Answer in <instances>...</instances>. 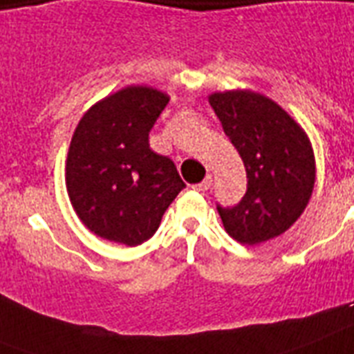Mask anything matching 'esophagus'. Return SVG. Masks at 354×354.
I'll return each mask as SVG.
<instances>
[{
    "instance_id": "1",
    "label": "esophagus",
    "mask_w": 354,
    "mask_h": 354,
    "mask_svg": "<svg viewBox=\"0 0 354 354\" xmlns=\"http://www.w3.org/2000/svg\"><path fill=\"white\" fill-rule=\"evenodd\" d=\"M211 185H212V176H207L202 183L194 185V189H196V191H200V192H207L209 189H211Z\"/></svg>"
}]
</instances>
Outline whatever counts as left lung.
<instances>
[{"mask_svg": "<svg viewBox=\"0 0 354 354\" xmlns=\"http://www.w3.org/2000/svg\"><path fill=\"white\" fill-rule=\"evenodd\" d=\"M209 103L247 172L242 202L218 205L225 231L243 245L280 236L306 211L315 187V152L306 131L277 102L254 91L212 93Z\"/></svg>", "mask_w": 354, "mask_h": 354, "instance_id": "left-lung-1", "label": "left lung"}]
</instances>
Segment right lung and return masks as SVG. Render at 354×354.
<instances>
[{"instance_id": "add662e5", "label": "right lung", "mask_w": 354, "mask_h": 354, "mask_svg": "<svg viewBox=\"0 0 354 354\" xmlns=\"http://www.w3.org/2000/svg\"><path fill=\"white\" fill-rule=\"evenodd\" d=\"M169 96L129 85L88 109L65 162V185L77 218L109 242L134 247L156 232L185 183L172 160L149 147V132Z\"/></svg>"}]
</instances>
